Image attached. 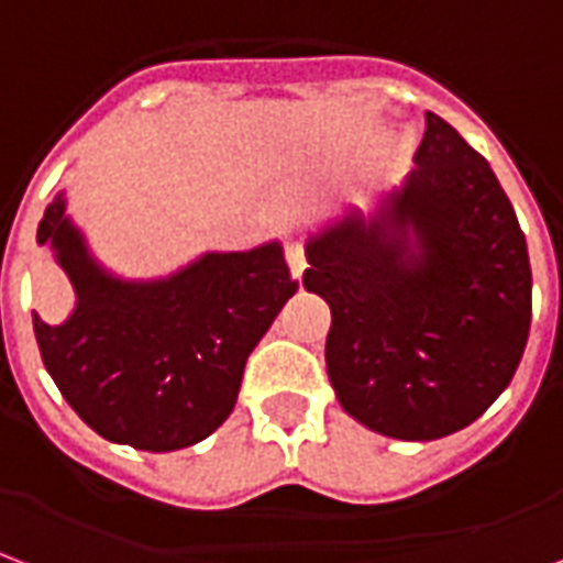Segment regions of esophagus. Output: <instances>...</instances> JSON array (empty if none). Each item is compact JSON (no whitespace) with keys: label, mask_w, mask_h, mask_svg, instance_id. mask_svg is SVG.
Listing matches in <instances>:
<instances>
[{"label":"esophagus","mask_w":563,"mask_h":563,"mask_svg":"<svg viewBox=\"0 0 563 563\" xmlns=\"http://www.w3.org/2000/svg\"><path fill=\"white\" fill-rule=\"evenodd\" d=\"M285 258H287V267H290V273L294 276H302V269H305V246L302 241H290L285 243Z\"/></svg>","instance_id":"esophagus-1"}]
</instances>
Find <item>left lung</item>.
Returning <instances> with one entry per match:
<instances>
[{
	"label": "left lung",
	"mask_w": 563,
	"mask_h": 563,
	"mask_svg": "<svg viewBox=\"0 0 563 563\" xmlns=\"http://www.w3.org/2000/svg\"><path fill=\"white\" fill-rule=\"evenodd\" d=\"M417 167L373 217L305 246L331 308L325 367L343 411L396 440H438L496 402L531 325L526 234L494 169L426 114Z\"/></svg>",
	"instance_id": "left-lung-1"
}]
</instances>
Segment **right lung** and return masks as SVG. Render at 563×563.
Segmentation results:
<instances>
[{"mask_svg": "<svg viewBox=\"0 0 563 563\" xmlns=\"http://www.w3.org/2000/svg\"><path fill=\"white\" fill-rule=\"evenodd\" d=\"M46 208L37 243L55 252L76 311L34 338L60 396L111 443L173 452L194 446L234 411L250 352L296 294L285 252H208L161 282L104 273L64 213Z\"/></svg>", "mask_w": 563, "mask_h": 563, "instance_id": "1", "label": "right lung"}]
</instances>
